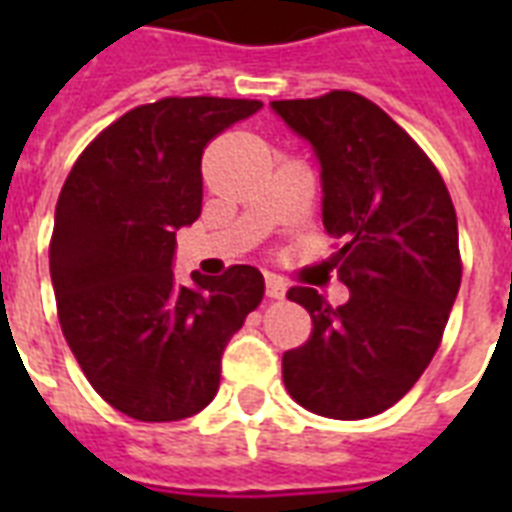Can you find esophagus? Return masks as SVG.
I'll return each mask as SVG.
<instances>
[{
    "label": "esophagus",
    "instance_id": "34e87169",
    "mask_svg": "<svg viewBox=\"0 0 512 512\" xmlns=\"http://www.w3.org/2000/svg\"><path fill=\"white\" fill-rule=\"evenodd\" d=\"M265 295L271 297V300H281V297L287 295V284H284V279L268 273V276H265Z\"/></svg>",
    "mask_w": 512,
    "mask_h": 512
}]
</instances>
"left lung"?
Returning <instances> with one entry per match:
<instances>
[{"label":"left lung","mask_w":512,"mask_h":512,"mask_svg":"<svg viewBox=\"0 0 512 512\" xmlns=\"http://www.w3.org/2000/svg\"><path fill=\"white\" fill-rule=\"evenodd\" d=\"M321 164L340 308L311 287L287 292L313 332L284 353L289 396L332 420H364L412 390L444 337L460 292L457 212L436 164L377 103L348 90L273 100Z\"/></svg>","instance_id":"8db88e82"}]
</instances>
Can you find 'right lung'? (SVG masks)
<instances>
[{"label": "right lung", "mask_w": 512, "mask_h": 512, "mask_svg": "<svg viewBox=\"0 0 512 512\" xmlns=\"http://www.w3.org/2000/svg\"><path fill=\"white\" fill-rule=\"evenodd\" d=\"M260 100L162 98L108 124L68 172L50 276L58 321L103 401L140 422L201 412L220 356L263 300V273L172 276L175 231L201 215V154Z\"/></svg>", "instance_id": "add662e5"}]
</instances>
